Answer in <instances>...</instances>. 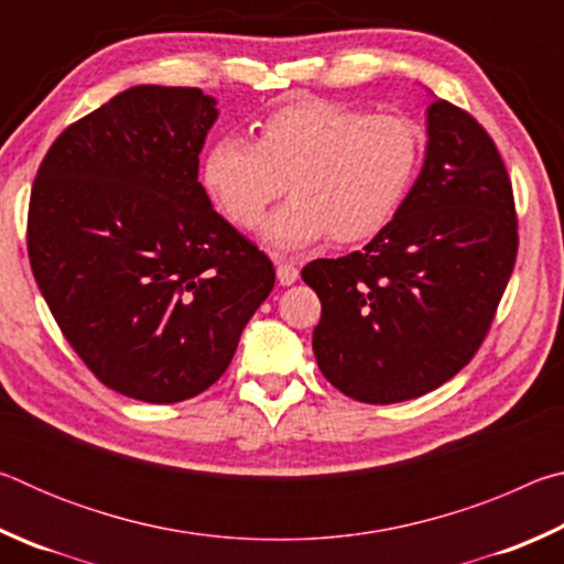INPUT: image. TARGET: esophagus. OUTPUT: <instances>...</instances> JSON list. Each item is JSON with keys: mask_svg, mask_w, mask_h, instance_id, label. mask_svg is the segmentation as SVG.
<instances>
[{"mask_svg": "<svg viewBox=\"0 0 564 564\" xmlns=\"http://www.w3.org/2000/svg\"><path fill=\"white\" fill-rule=\"evenodd\" d=\"M299 269H295V265L293 263H279V265H275V279H279V283L281 285H291V283H295V281H299Z\"/></svg>", "mask_w": 564, "mask_h": 564, "instance_id": "obj_1", "label": "esophagus"}]
</instances>
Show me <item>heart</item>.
I'll return each mask as SVG.
<instances>
[{"label": "heart", "mask_w": 564, "mask_h": 564, "mask_svg": "<svg viewBox=\"0 0 564 564\" xmlns=\"http://www.w3.org/2000/svg\"><path fill=\"white\" fill-rule=\"evenodd\" d=\"M420 151V131L405 117L305 99L269 113L259 141L216 139L202 174L241 228L259 221L285 184L293 198L265 218L261 238L293 251L328 234L356 243L383 231L413 186Z\"/></svg>", "instance_id": "heart-1"}]
</instances>
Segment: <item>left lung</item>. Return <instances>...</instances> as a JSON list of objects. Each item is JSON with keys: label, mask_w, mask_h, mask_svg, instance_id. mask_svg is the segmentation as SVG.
<instances>
[{"label": "left lung", "mask_w": 564, "mask_h": 564, "mask_svg": "<svg viewBox=\"0 0 564 564\" xmlns=\"http://www.w3.org/2000/svg\"><path fill=\"white\" fill-rule=\"evenodd\" d=\"M514 256L518 218L498 147L470 113L435 99L423 169L393 221L362 251L301 271L321 299V373L376 405L441 388L488 336Z\"/></svg>", "instance_id": "obj_1"}]
</instances>
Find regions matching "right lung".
<instances>
[{
    "label": "right lung",
    "instance_id": "obj_1",
    "mask_svg": "<svg viewBox=\"0 0 564 564\" xmlns=\"http://www.w3.org/2000/svg\"><path fill=\"white\" fill-rule=\"evenodd\" d=\"M216 117L202 89L131 87L66 127L32 186L26 251L54 321L104 386L144 403L214 386L275 283L198 181Z\"/></svg>",
    "mask_w": 564,
    "mask_h": 564
}]
</instances>
